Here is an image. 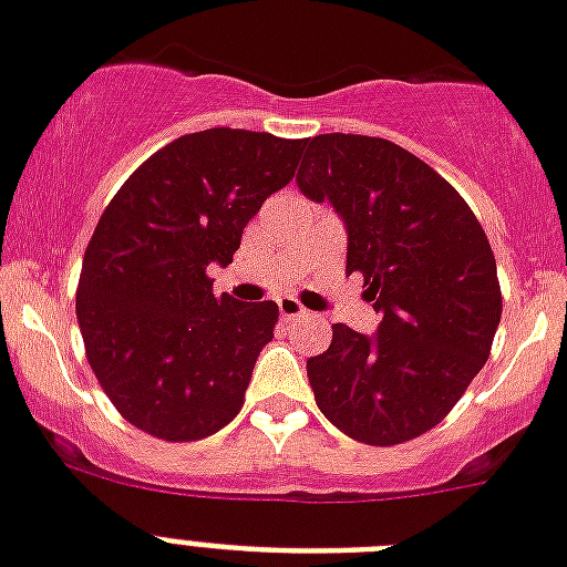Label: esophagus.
I'll return each instance as SVG.
<instances>
[{"instance_id":"34e87169","label":"esophagus","mask_w":567,"mask_h":567,"mask_svg":"<svg viewBox=\"0 0 567 567\" xmlns=\"http://www.w3.org/2000/svg\"><path fill=\"white\" fill-rule=\"evenodd\" d=\"M276 306H279V313H282L285 320H297V317H308V311L299 306V299L293 297H279L276 299Z\"/></svg>"}]
</instances>
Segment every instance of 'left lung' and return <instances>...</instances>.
<instances>
[{"instance_id":"8db88e82","label":"left lung","mask_w":567,"mask_h":567,"mask_svg":"<svg viewBox=\"0 0 567 567\" xmlns=\"http://www.w3.org/2000/svg\"><path fill=\"white\" fill-rule=\"evenodd\" d=\"M297 184L349 233L346 274L383 313L372 337L337 322L308 360L322 415L354 441L392 446L450 415L487 363L502 320L496 256L478 218L403 146L365 135L308 137Z\"/></svg>"}]
</instances>
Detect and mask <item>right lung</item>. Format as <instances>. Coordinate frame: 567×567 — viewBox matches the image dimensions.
<instances>
[{
	"label": "right lung",
	"mask_w": 567,
	"mask_h": 567,
	"mask_svg": "<svg viewBox=\"0 0 567 567\" xmlns=\"http://www.w3.org/2000/svg\"><path fill=\"white\" fill-rule=\"evenodd\" d=\"M302 141L204 130L137 166L85 247L78 322L109 401L161 441H198L239 415L276 302L216 297L241 230L297 173Z\"/></svg>",
	"instance_id": "add662e5"
}]
</instances>
